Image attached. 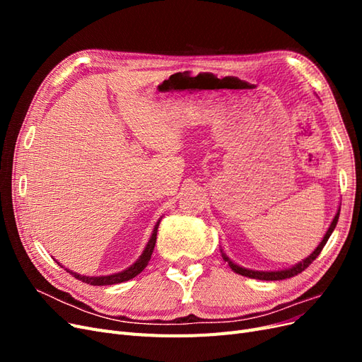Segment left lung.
I'll use <instances>...</instances> for the list:
<instances>
[{"label":"left lung","mask_w":362,"mask_h":362,"mask_svg":"<svg viewBox=\"0 0 362 362\" xmlns=\"http://www.w3.org/2000/svg\"><path fill=\"white\" fill-rule=\"evenodd\" d=\"M338 217H339V210L337 211V214H335V217H334V221H332V223H331V226H329V229H327V233L325 234V237H323V240L320 242V245L317 246V249L313 252V254L308 257V258H305L302 262H299V264H296V266H293L291 269H286V270H278V272H258V270H249V269H243V267H240V266H237L235 262H233L231 259H229L225 254H222V257H223V259L228 262L229 264V267H231L235 273H238V275H242V276H247V278H254V279H261V281H281V279H287V278H291V276H296V275H299V273H302L306 267H308L311 262L320 255V252H322V249L325 247V245H326V242L327 240H329V237H331V234H332V231L335 229V226H337V222H338Z\"/></svg>","instance_id":"left-lung-1"}]
</instances>
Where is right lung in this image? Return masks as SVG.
<instances>
[{
	"label": "right lung",
	"instance_id": "obj_1",
	"mask_svg": "<svg viewBox=\"0 0 362 362\" xmlns=\"http://www.w3.org/2000/svg\"><path fill=\"white\" fill-rule=\"evenodd\" d=\"M158 225H160V221L157 222L154 231H152V235L149 238V242L144 250V254L140 255V258L134 262L133 266L125 269L124 272H119V273H115V275H108V276H81V275H76L75 272H71L68 270L72 276H75L76 279H80L86 284H90V286H113V284H120V282H125V281H129L133 279L134 276H137L139 273L144 270L148 262L151 259V255H152V250H154V246H156V242H157V229H158Z\"/></svg>",
	"mask_w": 362,
	"mask_h": 362
}]
</instances>
